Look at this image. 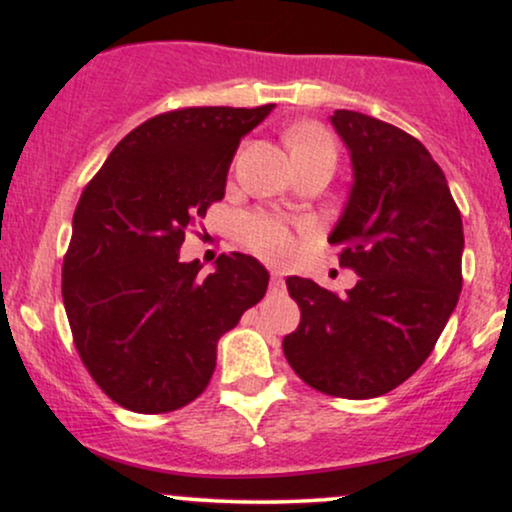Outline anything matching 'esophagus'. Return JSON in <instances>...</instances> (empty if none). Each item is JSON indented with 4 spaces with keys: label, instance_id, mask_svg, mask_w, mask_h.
<instances>
[{
    "label": "esophagus",
    "instance_id": "34e87169",
    "mask_svg": "<svg viewBox=\"0 0 512 512\" xmlns=\"http://www.w3.org/2000/svg\"><path fill=\"white\" fill-rule=\"evenodd\" d=\"M269 286H272V291H284L286 284H284V276L279 272L272 274V279H269Z\"/></svg>",
    "mask_w": 512,
    "mask_h": 512
}]
</instances>
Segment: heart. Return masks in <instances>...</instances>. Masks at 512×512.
<instances>
[{
	"label": "heart",
	"instance_id": "1",
	"mask_svg": "<svg viewBox=\"0 0 512 512\" xmlns=\"http://www.w3.org/2000/svg\"><path fill=\"white\" fill-rule=\"evenodd\" d=\"M286 146H289L293 161L313 154H337L330 134L320 125H313V122L293 125L286 132ZM238 236L250 250L274 262L289 260L298 248V228L289 221L279 219V216L262 214V211L245 214L240 219Z\"/></svg>",
	"mask_w": 512,
	"mask_h": 512
}]
</instances>
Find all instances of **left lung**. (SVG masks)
<instances>
[{
	"label": "left lung",
	"mask_w": 512,
	"mask_h": 512,
	"mask_svg": "<svg viewBox=\"0 0 512 512\" xmlns=\"http://www.w3.org/2000/svg\"><path fill=\"white\" fill-rule=\"evenodd\" d=\"M354 187L332 231L339 264L361 276L346 296L289 276L301 325L284 356L305 385L370 399L414 375L462 291V216L426 146L390 122L334 110Z\"/></svg>",
	"instance_id": "left-lung-1"
}]
</instances>
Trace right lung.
<instances>
[{"label":"right lung","mask_w":512,"mask_h":512,"mask_svg":"<svg viewBox=\"0 0 512 512\" xmlns=\"http://www.w3.org/2000/svg\"><path fill=\"white\" fill-rule=\"evenodd\" d=\"M178 108L146 120L110 151L76 204L62 264L74 346L96 385L137 414H166L209 385L216 344L262 301L255 257L219 255L216 269L180 262L187 231L226 192L240 139L272 113Z\"/></svg>","instance_id":"add662e5"}]
</instances>
